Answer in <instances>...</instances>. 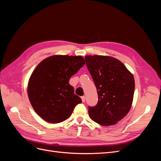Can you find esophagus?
I'll return each mask as SVG.
<instances>
[{
  "label": "esophagus",
  "mask_w": 161,
  "mask_h": 161,
  "mask_svg": "<svg viewBox=\"0 0 161 161\" xmlns=\"http://www.w3.org/2000/svg\"><path fill=\"white\" fill-rule=\"evenodd\" d=\"M85 98H86V97H85V96H82V97H81V99H82V102H83V103H84V102L85 101Z\"/></svg>",
  "instance_id": "esophagus-1"
}]
</instances>
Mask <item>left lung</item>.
Segmentation results:
<instances>
[{"label":"left lung","mask_w":161,"mask_h":161,"mask_svg":"<svg viewBox=\"0 0 161 161\" xmlns=\"http://www.w3.org/2000/svg\"><path fill=\"white\" fill-rule=\"evenodd\" d=\"M85 59L98 94V103L89 107L90 118L101 125H115L131 108L134 76L122 62L113 57L94 55Z\"/></svg>","instance_id":"obj_1"}]
</instances>
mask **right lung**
Returning <instances> with one entry per match:
<instances>
[{
	"instance_id": "1",
	"label": "right lung",
	"mask_w": 161,
	"mask_h": 161,
	"mask_svg": "<svg viewBox=\"0 0 161 161\" xmlns=\"http://www.w3.org/2000/svg\"><path fill=\"white\" fill-rule=\"evenodd\" d=\"M85 64L81 56L55 55L42 60L33 70L27 93L34 111L43 119L53 124L62 122L82 103L69 80Z\"/></svg>"
}]
</instances>
